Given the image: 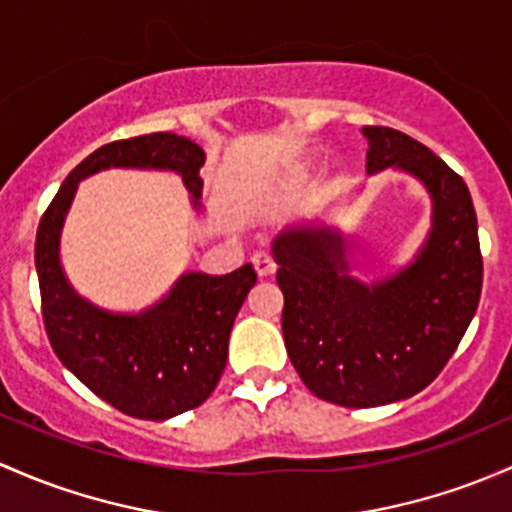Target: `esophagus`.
<instances>
[{"instance_id":"obj_1","label":"esophagus","mask_w":512,"mask_h":512,"mask_svg":"<svg viewBox=\"0 0 512 512\" xmlns=\"http://www.w3.org/2000/svg\"><path fill=\"white\" fill-rule=\"evenodd\" d=\"M252 265H255V270L260 277H267V274L277 270V262H274V255L270 250H257L255 255H252Z\"/></svg>"}]
</instances>
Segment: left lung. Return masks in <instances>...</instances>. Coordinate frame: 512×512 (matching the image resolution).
<instances>
[{
  "label": "left lung",
  "mask_w": 512,
  "mask_h": 512,
  "mask_svg": "<svg viewBox=\"0 0 512 512\" xmlns=\"http://www.w3.org/2000/svg\"><path fill=\"white\" fill-rule=\"evenodd\" d=\"M370 174L410 171L432 193L434 225L407 270L365 287L348 274L343 238L297 228L274 240L282 333L304 385L341 407L407 400L444 370L478 309L483 257L469 186L422 142L363 127Z\"/></svg>",
  "instance_id": "8db88e82"
}]
</instances>
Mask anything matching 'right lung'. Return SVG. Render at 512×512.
Returning a JSON list of instances; mask_svg holds the SVG:
<instances>
[{
	"label": "right lung",
	"instance_id": "add662e5",
	"mask_svg": "<svg viewBox=\"0 0 512 512\" xmlns=\"http://www.w3.org/2000/svg\"><path fill=\"white\" fill-rule=\"evenodd\" d=\"M203 159L196 142L174 132L117 139L80 161L41 215L36 272L48 341L80 383L129 417L159 422L211 397L228 360L230 328L257 272L250 262L220 277L188 272L144 314H107L80 299L61 270L63 220L78 181L110 166L179 171L198 206Z\"/></svg>",
	"mask_w": 512,
	"mask_h": 512
}]
</instances>
